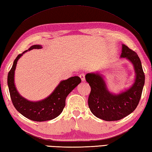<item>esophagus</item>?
<instances>
[{
	"label": "esophagus",
	"instance_id": "1",
	"mask_svg": "<svg viewBox=\"0 0 152 152\" xmlns=\"http://www.w3.org/2000/svg\"><path fill=\"white\" fill-rule=\"evenodd\" d=\"M79 77H80V78H81L82 81H85V80H86V75H85L84 73L80 74V75H79Z\"/></svg>",
	"mask_w": 152,
	"mask_h": 152
}]
</instances>
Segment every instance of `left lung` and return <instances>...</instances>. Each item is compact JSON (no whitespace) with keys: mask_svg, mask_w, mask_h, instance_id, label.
I'll list each match as a JSON object with an SVG mask.
<instances>
[{"mask_svg":"<svg viewBox=\"0 0 152 152\" xmlns=\"http://www.w3.org/2000/svg\"><path fill=\"white\" fill-rule=\"evenodd\" d=\"M121 57L131 61L136 73L134 84L126 91L113 95L109 92L99 74L87 73L86 75V81L91 87L89 107L95 116L105 121H118L129 115L137 107L142 96L145 75L139 57L135 51L123 45Z\"/></svg>","mask_w":152,"mask_h":152,"instance_id":"1","label":"left lung"}]
</instances>
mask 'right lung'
<instances>
[{
	"label": "right lung",
	"mask_w": 152,
	"mask_h": 152,
	"mask_svg": "<svg viewBox=\"0 0 152 152\" xmlns=\"http://www.w3.org/2000/svg\"><path fill=\"white\" fill-rule=\"evenodd\" d=\"M41 48V45H33L18 55L14 61L7 77L10 98L14 107L25 118L35 121L50 120L59 115L65 106L66 97L81 82L78 76L71 77L66 80L62 81L49 97L40 102H30L21 97L16 89L14 83L15 70L17 61L27 50Z\"/></svg>",
	"instance_id": "right-lung-1"
}]
</instances>
